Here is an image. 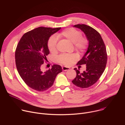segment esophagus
<instances>
[{"label": "esophagus", "mask_w": 125, "mask_h": 125, "mask_svg": "<svg viewBox=\"0 0 125 125\" xmlns=\"http://www.w3.org/2000/svg\"><path fill=\"white\" fill-rule=\"evenodd\" d=\"M62 69L64 71H68L70 69V68L67 67H65V66H63V67H62Z\"/></svg>", "instance_id": "1"}]
</instances>
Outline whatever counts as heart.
I'll use <instances>...</instances> for the list:
<instances>
[{"label":"heart","mask_w":125,"mask_h":125,"mask_svg":"<svg viewBox=\"0 0 125 125\" xmlns=\"http://www.w3.org/2000/svg\"><path fill=\"white\" fill-rule=\"evenodd\" d=\"M57 39L66 40L73 43L74 48L80 51H84L88 45V40L84 37H82L80 31L74 28H68L56 34ZM47 46L51 52H54L57 48V40L54 37H51L48 40ZM76 54H62L58 58V61L64 65L68 66L77 59Z\"/></svg>","instance_id":"obj_1"}]
</instances>
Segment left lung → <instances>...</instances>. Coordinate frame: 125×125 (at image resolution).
<instances>
[{
  "mask_svg": "<svg viewBox=\"0 0 125 125\" xmlns=\"http://www.w3.org/2000/svg\"><path fill=\"white\" fill-rule=\"evenodd\" d=\"M73 27L84 32L88 41V46L83 58L77 64H85L86 70L81 73L79 70L74 68L77 76L72 82L79 87L87 88L94 84L104 71L107 60L106 49L100 34L95 29L84 24Z\"/></svg>",
  "mask_w": 125,
  "mask_h": 125,
  "instance_id": "1",
  "label": "left lung"
}]
</instances>
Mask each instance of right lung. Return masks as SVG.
Instances as JSON below:
<instances>
[{
    "mask_svg": "<svg viewBox=\"0 0 125 125\" xmlns=\"http://www.w3.org/2000/svg\"><path fill=\"white\" fill-rule=\"evenodd\" d=\"M61 28L39 27L25 33L15 51V62L18 72L24 82L38 92L47 90L53 85L57 75L62 72L59 65H53L46 71L42 70L44 60L49 50L47 43L53 34Z\"/></svg>",
    "mask_w": 125,
    "mask_h": 125,
    "instance_id": "1",
    "label": "right lung"
}]
</instances>
